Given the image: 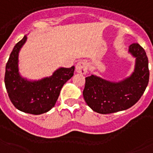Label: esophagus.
<instances>
[{"instance_id":"obj_1","label":"esophagus","mask_w":153,"mask_h":153,"mask_svg":"<svg viewBox=\"0 0 153 153\" xmlns=\"http://www.w3.org/2000/svg\"><path fill=\"white\" fill-rule=\"evenodd\" d=\"M75 68H76L77 72H79L80 73V74H85L87 73V71H88V63L85 61H79V62L77 63Z\"/></svg>"}]
</instances>
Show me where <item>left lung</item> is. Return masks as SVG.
<instances>
[{"instance_id":"1","label":"left lung","mask_w":153,"mask_h":153,"mask_svg":"<svg viewBox=\"0 0 153 153\" xmlns=\"http://www.w3.org/2000/svg\"><path fill=\"white\" fill-rule=\"evenodd\" d=\"M128 53L135 58L130 76L119 82H110L94 74L85 78L83 97L95 112L107 114L125 110L134 106L144 93L149 79L146 53L138 43L131 45Z\"/></svg>"}]
</instances>
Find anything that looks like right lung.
<instances>
[{"instance_id":"right-lung-1","label":"right lung","mask_w":153,"mask_h":153,"mask_svg":"<svg viewBox=\"0 0 153 153\" xmlns=\"http://www.w3.org/2000/svg\"><path fill=\"white\" fill-rule=\"evenodd\" d=\"M26 40L25 35L11 51L5 68V87L11 102L18 110L39 115L54 106L63 85L74 75V67L59 68L51 76L39 80L24 78L19 73V54Z\"/></svg>"}]
</instances>
